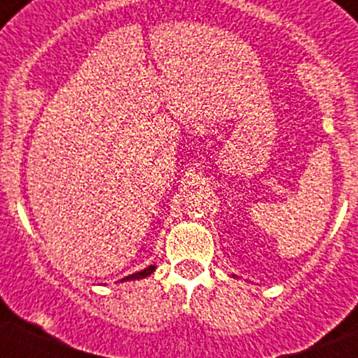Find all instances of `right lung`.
<instances>
[{
	"instance_id": "1",
	"label": "right lung",
	"mask_w": 358,
	"mask_h": 358,
	"mask_svg": "<svg viewBox=\"0 0 358 358\" xmlns=\"http://www.w3.org/2000/svg\"><path fill=\"white\" fill-rule=\"evenodd\" d=\"M156 271V265H148L147 268H143V271H140V273H136V274H131V276H125L123 280L120 281H127V280H140V278H147L150 276L152 273Z\"/></svg>"
}]
</instances>
